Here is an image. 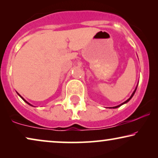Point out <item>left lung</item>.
<instances>
[{"instance_id":"obj_1","label":"left lung","mask_w":158,"mask_h":158,"mask_svg":"<svg viewBox=\"0 0 158 158\" xmlns=\"http://www.w3.org/2000/svg\"><path fill=\"white\" fill-rule=\"evenodd\" d=\"M137 87H136V88H135V90H134V92L132 93V94H131V96L130 97H129V98L128 99H127V100L126 101H124V103H121V104H119V105L116 106H114V107H110V109H116V108H118V107H120V106H122L123 104H124V103H127V102H129V101L131 100V98H132V97H133V96H134V95H135V92H136V90H137Z\"/></svg>"}]
</instances>
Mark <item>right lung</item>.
Instances as JSON below:
<instances>
[{"label":"right lung","mask_w":158,"mask_h":158,"mask_svg":"<svg viewBox=\"0 0 158 158\" xmlns=\"http://www.w3.org/2000/svg\"><path fill=\"white\" fill-rule=\"evenodd\" d=\"M16 93H17V92H16ZM17 94H18V95H19V96H20V97H21V98L23 99V101H25V102L27 103V104H29V106H32V105L31 104V103H29V102H28V101H26V100H25V99H24V98H23V97H22V96H21V95L19 94V93H17Z\"/></svg>","instance_id":"1"}]
</instances>
